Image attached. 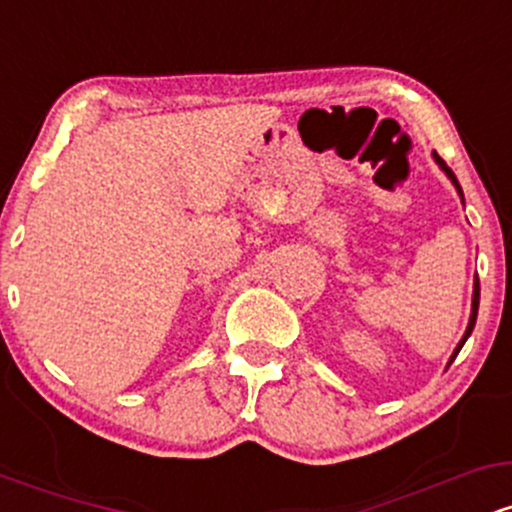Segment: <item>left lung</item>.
I'll list each match as a JSON object with an SVG mask.
<instances>
[{"label":"left lung","mask_w":512,"mask_h":512,"mask_svg":"<svg viewBox=\"0 0 512 512\" xmlns=\"http://www.w3.org/2000/svg\"><path fill=\"white\" fill-rule=\"evenodd\" d=\"M433 156H436L438 166H440V168H443V170H445V173H448V178H450L452 182H455L457 192H460V197H462V187H460V182H457V178H455V173H452V170H450L448 166H445V161H443V158H440L438 154H433ZM462 202H464V199H462ZM477 310H479V279H477V281H474V298H472V317H469V325H467V332H464L462 342H460V344H457V349H455V354H452V358H450V363H452V361H455V356H457V354H460V349H462V346H464V342H467V337H469V334H472V330H474V322H477Z\"/></svg>","instance_id":"1"}]
</instances>
